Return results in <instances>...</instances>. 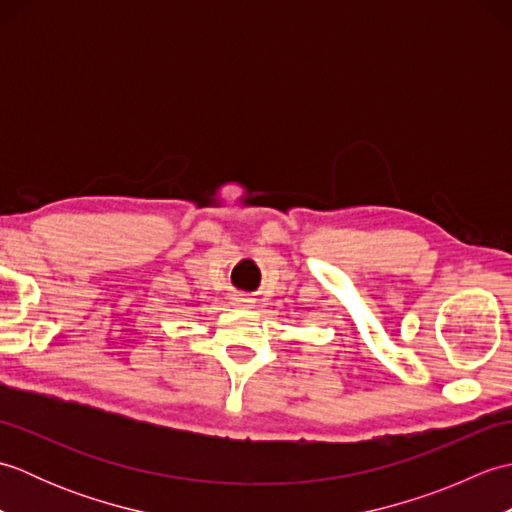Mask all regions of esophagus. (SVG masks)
<instances>
[{
    "label": "esophagus",
    "mask_w": 512,
    "mask_h": 512,
    "mask_svg": "<svg viewBox=\"0 0 512 512\" xmlns=\"http://www.w3.org/2000/svg\"><path fill=\"white\" fill-rule=\"evenodd\" d=\"M235 301H237V306H250V303H253V299H248L244 295H237Z\"/></svg>",
    "instance_id": "esophagus-1"
}]
</instances>
